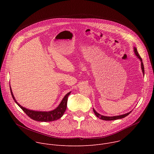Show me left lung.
<instances>
[{
	"label": "left lung",
	"instance_id": "8db88e82",
	"mask_svg": "<svg viewBox=\"0 0 154 154\" xmlns=\"http://www.w3.org/2000/svg\"><path fill=\"white\" fill-rule=\"evenodd\" d=\"M134 52H135V55L137 56V57L141 61V69H142V72H143V75H144V65H143V61H142V58H141V57L140 56L138 51H137V49L135 47H134ZM93 112L94 113V114L96 115V116L100 118V119H102V120H104V121H113V120H116V119H122V118H124L125 117H126L127 116H128L131 112V111L129 112L128 113H127L125 114H124V115H118V116H103V115H101L100 114L98 113L95 109L93 108Z\"/></svg>",
	"mask_w": 154,
	"mask_h": 154
}]
</instances>
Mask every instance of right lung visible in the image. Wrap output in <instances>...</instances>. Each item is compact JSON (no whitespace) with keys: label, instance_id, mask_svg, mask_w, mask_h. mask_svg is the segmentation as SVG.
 I'll return each instance as SVG.
<instances>
[{"label":"right lung","instance_id":"1","mask_svg":"<svg viewBox=\"0 0 154 154\" xmlns=\"http://www.w3.org/2000/svg\"><path fill=\"white\" fill-rule=\"evenodd\" d=\"M10 91L11 96L14 100V102L18 105V106L23 109V110L26 113V114L30 117L31 119L39 121V122H50V121H54L55 120H57L61 118V116L64 113L67 107V102H68V97L69 95L71 94V92H69L64 96L62 100L61 101L60 103L58 105V106L55 108L53 110L49 111V112H39V111H35V110H31V109H27L26 108L23 107L21 106L14 98V96L13 94L10 85Z\"/></svg>","mask_w":154,"mask_h":154}]
</instances>
